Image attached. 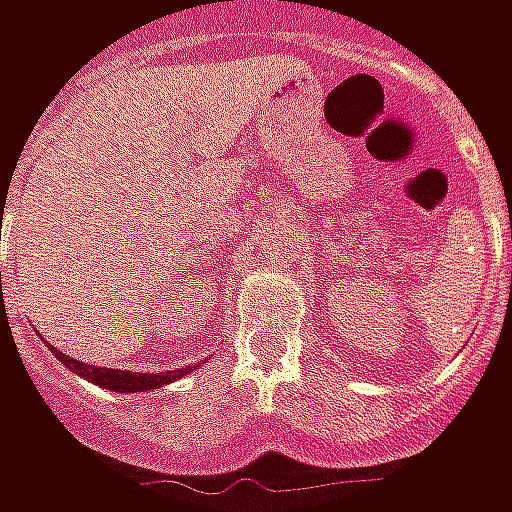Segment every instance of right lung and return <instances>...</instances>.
Returning <instances> with one entry per match:
<instances>
[{
  "instance_id": "right-lung-1",
  "label": "right lung",
  "mask_w": 512,
  "mask_h": 512,
  "mask_svg": "<svg viewBox=\"0 0 512 512\" xmlns=\"http://www.w3.org/2000/svg\"><path fill=\"white\" fill-rule=\"evenodd\" d=\"M51 354L57 356L68 370H73L76 376L87 378V381L104 386V389H112V392H150V389L172 384V381H178V378H183L189 373L186 367L167 370V373H131V370H112V367L84 365V362H76L71 356H65L62 351H57V348H51Z\"/></svg>"
}]
</instances>
